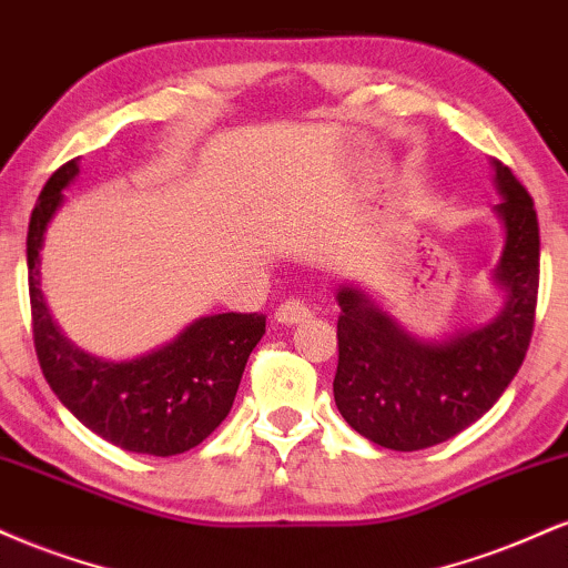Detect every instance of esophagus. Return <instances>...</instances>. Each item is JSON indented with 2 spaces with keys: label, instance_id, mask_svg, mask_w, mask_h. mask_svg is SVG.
Listing matches in <instances>:
<instances>
[{
  "label": "esophagus",
  "instance_id": "esophagus-1",
  "mask_svg": "<svg viewBox=\"0 0 568 568\" xmlns=\"http://www.w3.org/2000/svg\"><path fill=\"white\" fill-rule=\"evenodd\" d=\"M310 317H312V310L304 302H298V298H288V302L280 304L275 312V321L285 323V325L304 323V321H310Z\"/></svg>",
  "mask_w": 568,
  "mask_h": 568
}]
</instances>
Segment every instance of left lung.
I'll use <instances>...</instances> for the list:
<instances>
[{"mask_svg":"<svg viewBox=\"0 0 568 568\" xmlns=\"http://www.w3.org/2000/svg\"><path fill=\"white\" fill-rule=\"evenodd\" d=\"M497 216L505 247L494 277L505 306L491 323L446 342L408 336L357 288H338L336 408L352 429L393 452H419L478 422L518 374L534 334L539 224L531 194L499 160Z\"/></svg>","mask_w":568,"mask_h":568,"instance_id":"8db88e82","label":"left lung"}]
</instances>
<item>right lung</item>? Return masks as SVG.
Wrapping results in <instances>:
<instances>
[{"label": "right lung", "mask_w": 568, "mask_h": 568, "mask_svg": "<svg viewBox=\"0 0 568 568\" xmlns=\"http://www.w3.org/2000/svg\"><path fill=\"white\" fill-rule=\"evenodd\" d=\"M80 173L69 160L39 194L26 237L31 328L39 368L58 400L103 440L135 454L173 456L200 446L230 414L266 317L224 312L194 321L179 338L128 363L88 355L58 331L39 288V253L63 189Z\"/></svg>", "instance_id": "obj_1"}]
</instances>
